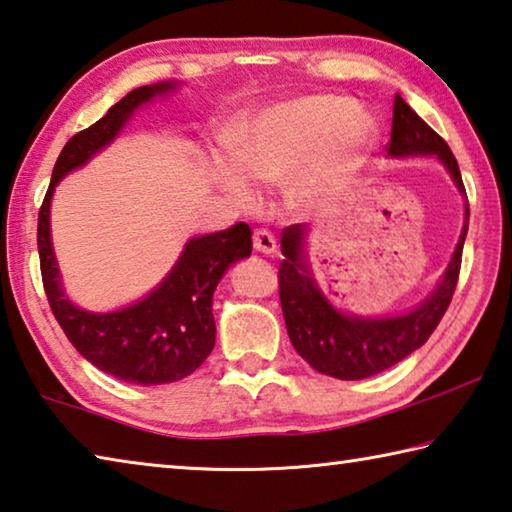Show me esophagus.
I'll return each mask as SVG.
<instances>
[{
  "mask_svg": "<svg viewBox=\"0 0 512 512\" xmlns=\"http://www.w3.org/2000/svg\"><path fill=\"white\" fill-rule=\"evenodd\" d=\"M253 248L257 250V253H262V255H273L275 250H277L275 237H273L268 230H255V235H253Z\"/></svg>",
  "mask_w": 512,
  "mask_h": 512,
  "instance_id": "esophagus-1",
  "label": "esophagus"
}]
</instances>
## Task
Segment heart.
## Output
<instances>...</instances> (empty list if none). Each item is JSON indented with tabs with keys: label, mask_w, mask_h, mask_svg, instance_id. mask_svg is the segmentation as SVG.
<instances>
[{
	"label": "heart",
	"mask_w": 512,
	"mask_h": 512,
	"mask_svg": "<svg viewBox=\"0 0 512 512\" xmlns=\"http://www.w3.org/2000/svg\"><path fill=\"white\" fill-rule=\"evenodd\" d=\"M377 140V121L341 94H307L266 108L237 140V158L219 164L223 187L241 205L257 203L255 178L282 185L296 178L293 198L314 203Z\"/></svg>",
	"instance_id": "heart-1"
}]
</instances>
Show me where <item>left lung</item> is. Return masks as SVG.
I'll use <instances>...</instances> for the list:
<instances>
[{
  "label": "left lung",
  "instance_id": "left-lung-1",
  "mask_svg": "<svg viewBox=\"0 0 512 512\" xmlns=\"http://www.w3.org/2000/svg\"><path fill=\"white\" fill-rule=\"evenodd\" d=\"M391 158H411V155H436L445 164L449 176L465 194L461 169L447 142L411 110L400 94L393 103V131L388 142ZM470 223V205H465V223L458 239L452 262L443 277L418 307L397 316L368 318L343 314L311 275L307 264V235L309 225L296 223L282 230V264H280V302L284 323H287L293 348L311 368L336 379H366L384 372L395 363L409 357L420 345L427 343L433 329L452 302L461 255Z\"/></svg>",
  "mask_w": 512,
  "mask_h": 512
}]
</instances>
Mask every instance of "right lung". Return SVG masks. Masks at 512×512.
I'll list each match as a JSON object with an SVG mask.
<instances>
[{"label":"right lung","instance_id":"add662e5","mask_svg":"<svg viewBox=\"0 0 512 512\" xmlns=\"http://www.w3.org/2000/svg\"><path fill=\"white\" fill-rule=\"evenodd\" d=\"M176 90L164 81L142 85L117 101L97 124L76 133L60 151L38 214V253L42 284L58 325L69 343L92 366L128 384L158 386L178 381L210 357L216 339L212 296L223 273L250 257L253 232L246 223L192 237L167 277L142 300L115 311H85L67 298L51 246L49 210L56 185L69 171L88 164L128 124L133 112L151 99Z\"/></svg>","mask_w":512,"mask_h":512}]
</instances>
